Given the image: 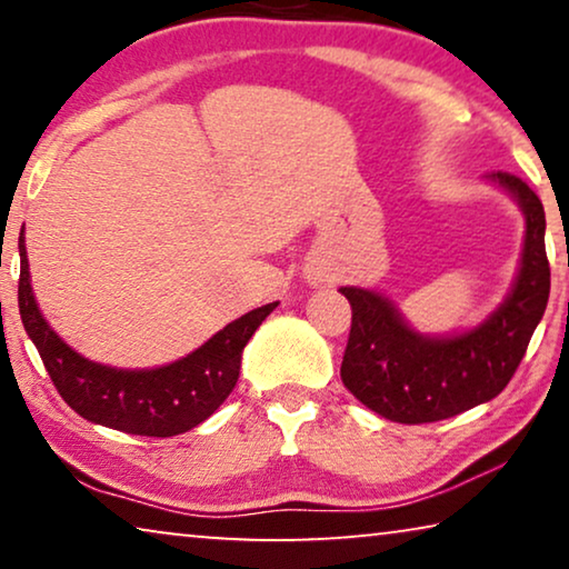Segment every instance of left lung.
<instances>
[{"label": "left lung", "instance_id": "left-lung-1", "mask_svg": "<svg viewBox=\"0 0 569 569\" xmlns=\"http://www.w3.org/2000/svg\"><path fill=\"white\" fill-rule=\"evenodd\" d=\"M526 217L520 267L508 298L473 329L430 337L407 323L376 290L341 287L352 306V331L341 383L376 415L401 425L438 422L492 401L523 360L549 300L543 204L518 176H487Z\"/></svg>", "mask_w": 569, "mask_h": 569}]
</instances>
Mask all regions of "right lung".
Masks as SVG:
<instances>
[{
  "label": "right lung",
  "mask_w": 569,
  "mask_h": 569,
  "mask_svg": "<svg viewBox=\"0 0 569 569\" xmlns=\"http://www.w3.org/2000/svg\"><path fill=\"white\" fill-rule=\"evenodd\" d=\"M20 318L49 376L69 407L88 422L147 438H173L212 417L240 376L248 339L279 302L236 318L181 360L150 370L92 362L46 321L30 287L26 236L20 232Z\"/></svg>",
  "instance_id": "1"
}]
</instances>
